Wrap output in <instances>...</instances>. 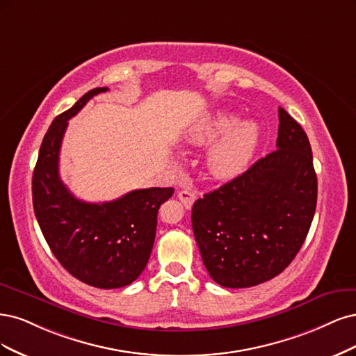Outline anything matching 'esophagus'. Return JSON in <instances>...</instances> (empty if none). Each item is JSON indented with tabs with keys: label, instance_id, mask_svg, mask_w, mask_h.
Segmentation results:
<instances>
[{
	"label": "esophagus",
	"instance_id": "34e87169",
	"mask_svg": "<svg viewBox=\"0 0 356 356\" xmlns=\"http://www.w3.org/2000/svg\"><path fill=\"white\" fill-rule=\"evenodd\" d=\"M179 200L181 201V204L185 205V209H191L195 200H197V195H195V192L189 191V189H183L179 192Z\"/></svg>",
	"mask_w": 356,
	"mask_h": 356
}]
</instances>
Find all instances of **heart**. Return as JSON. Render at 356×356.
Returning <instances> with one entry per match:
<instances>
[{"label": "heart", "mask_w": 356, "mask_h": 356, "mask_svg": "<svg viewBox=\"0 0 356 356\" xmlns=\"http://www.w3.org/2000/svg\"><path fill=\"white\" fill-rule=\"evenodd\" d=\"M235 115L216 113L195 122L186 134V140L192 145H210L207 163L210 173L220 180H229L239 176L248 167L259 140L260 129L254 121L238 122Z\"/></svg>", "instance_id": "b5f03b06"}]
</instances>
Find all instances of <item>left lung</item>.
I'll use <instances>...</instances> for the list:
<instances>
[{"label":"left lung","instance_id":"8db88e82","mask_svg":"<svg viewBox=\"0 0 356 356\" xmlns=\"http://www.w3.org/2000/svg\"><path fill=\"white\" fill-rule=\"evenodd\" d=\"M277 151L204 195L192 229L205 269L226 289H247L280 275L311 227L318 181L300 124L278 108Z\"/></svg>","mask_w":356,"mask_h":356}]
</instances>
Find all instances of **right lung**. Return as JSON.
<instances>
[{
  "label": "right lung",
  "mask_w": 356,
  "mask_h": 356,
  "mask_svg": "<svg viewBox=\"0 0 356 356\" xmlns=\"http://www.w3.org/2000/svg\"><path fill=\"white\" fill-rule=\"evenodd\" d=\"M106 87L90 90L57 115L45 133L32 176V202L41 232L72 277L97 289H121L139 278L156 232V216L173 188L136 189L109 202L75 198L59 176V154L67 121Z\"/></svg>",
  "instance_id": "add662e5"
}]
</instances>
